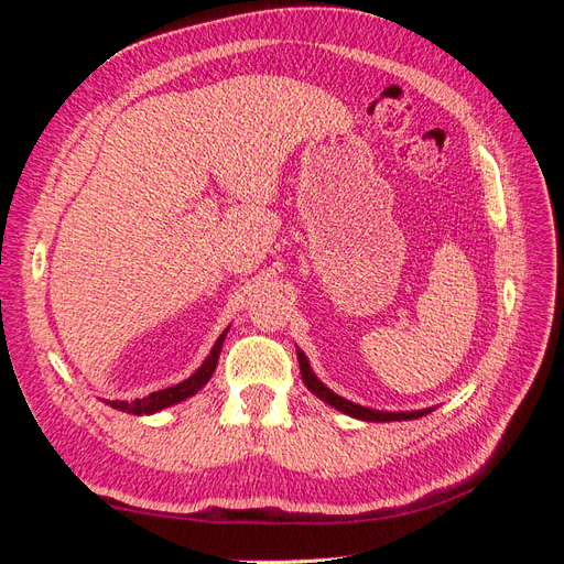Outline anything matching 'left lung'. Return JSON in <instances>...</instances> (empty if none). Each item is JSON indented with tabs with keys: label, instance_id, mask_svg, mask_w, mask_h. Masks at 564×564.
<instances>
[{
	"label": "left lung",
	"instance_id": "left-lung-1",
	"mask_svg": "<svg viewBox=\"0 0 564 564\" xmlns=\"http://www.w3.org/2000/svg\"><path fill=\"white\" fill-rule=\"evenodd\" d=\"M299 352V365H301V377H303V383L308 386L311 392H315V395L319 400H324L327 404H332L334 409H338V412H344L352 419H362V421H409V419H419V416H425L429 412H433V409H419V412H379V409H369V406H362V404H355L346 398L336 395V392H332L327 386H324L308 365V357L303 355V350H296Z\"/></svg>",
	"mask_w": 564,
	"mask_h": 564
}]
</instances>
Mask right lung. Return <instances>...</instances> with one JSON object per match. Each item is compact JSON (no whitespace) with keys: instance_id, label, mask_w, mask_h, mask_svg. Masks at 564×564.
<instances>
[{"instance_id":"add662e5","label":"right lung","mask_w":564,"mask_h":564,"mask_svg":"<svg viewBox=\"0 0 564 564\" xmlns=\"http://www.w3.org/2000/svg\"><path fill=\"white\" fill-rule=\"evenodd\" d=\"M226 334L228 329L218 336V340L214 344L212 352L207 360L202 362V367L193 373L191 379H185L172 388H164V390H158V392H150L148 398L143 400H133V402H124V400H108V404L112 409H119V412H129V414H135V416H143V414H155V412H162V409L172 406V404H178L187 398H193L197 390H202V386H207V381L212 379V373L218 365V355H220V348H224V340H226Z\"/></svg>"}]
</instances>
